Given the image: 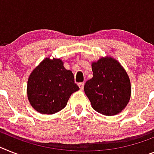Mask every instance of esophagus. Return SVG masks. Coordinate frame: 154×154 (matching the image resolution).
<instances>
[{
  "mask_svg": "<svg viewBox=\"0 0 154 154\" xmlns=\"http://www.w3.org/2000/svg\"><path fill=\"white\" fill-rule=\"evenodd\" d=\"M84 85H85V83H79L78 84V86H79L80 89L81 90H82V89L84 88Z\"/></svg>",
  "mask_w": 154,
  "mask_h": 154,
  "instance_id": "obj_1",
  "label": "esophagus"
}]
</instances>
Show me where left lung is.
<instances>
[{
  "mask_svg": "<svg viewBox=\"0 0 154 154\" xmlns=\"http://www.w3.org/2000/svg\"><path fill=\"white\" fill-rule=\"evenodd\" d=\"M93 77L84 90L95 111L105 116L117 115L131 98V86L127 72L117 59L102 57L91 63Z\"/></svg>",
  "mask_w": 154,
  "mask_h": 154,
  "instance_id": "1",
  "label": "left lung"
}]
</instances>
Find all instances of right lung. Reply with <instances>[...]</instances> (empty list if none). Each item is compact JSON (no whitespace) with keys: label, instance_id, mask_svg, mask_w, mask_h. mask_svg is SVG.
<instances>
[{"label":"right lung","instance_id":"obj_1","mask_svg":"<svg viewBox=\"0 0 154 154\" xmlns=\"http://www.w3.org/2000/svg\"><path fill=\"white\" fill-rule=\"evenodd\" d=\"M71 70L60 59L45 58L32 71L27 81V97L33 109L53 114L66 106L70 95L79 90Z\"/></svg>","mask_w":154,"mask_h":154}]
</instances>
